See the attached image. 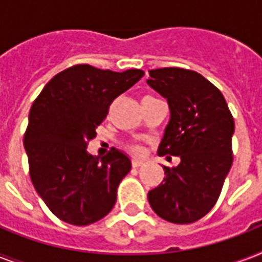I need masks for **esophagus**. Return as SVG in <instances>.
I'll list each match as a JSON object with an SVG mask.
<instances>
[{
    "label": "esophagus",
    "instance_id": "esophagus-1",
    "mask_svg": "<svg viewBox=\"0 0 262 262\" xmlns=\"http://www.w3.org/2000/svg\"><path fill=\"white\" fill-rule=\"evenodd\" d=\"M143 164H144V160H140V159H133V160H132V166H133V167H135V168L141 167Z\"/></svg>",
    "mask_w": 262,
    "mask_h": 262
}]
</instances>
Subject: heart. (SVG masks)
<instances>
[{
	"label": "heart",
	"mask_w": 262,
	"mask_h": 262,
	"mask_svg": "<svg viewBox=\"0 0 262 262\" xmlns=\"http://www.w3.org/2000/svg\"><path fill=\"white\" fill-rule=\"evenodd\" d=\"M129 149H130L133 154H136V155H140V154L143 152V147L139 145V144H132L130 147H129Z\"/></svg>",
	"instance_id": "heart-1"
}]
</instances>
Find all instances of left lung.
<instances>
[{
	"instance_id": "obj_1",
	"label": "left lung",
	"mask_w": 262,
	"mask_h": 262,
	"mask_svg": "<svg viewBox=\"0 0 262 262\" xmlns=\"http://www.w3.org/2000/svg\"><path fill=\"white\" fill-rule=\"evenodd\" d=\"M147 83L170 108L158 154L181 159L177 167L163 166L166 177L148 201L162 219L193 223L213 208L231 168L234 118L222 92L197 72L154 69Z\"/></svg>"
}]
</instances>
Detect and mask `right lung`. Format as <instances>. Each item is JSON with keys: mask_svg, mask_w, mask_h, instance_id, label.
Masks as SVG:
<instances>
[{"mask_svg": "<svg viewBox=\"0 0 262 262\" xmlns=\"http://www.w3.org/2000/svg\"><path fill=\"white\" fill-rule=\"evenodd\" d=\"M143 76L140 69L119 73L75 65L55 75L35 99L24 135L30 177L49 209L65 223L87 226L114 207L130 159L115 148L99 159L87 145L113 100Z\"/></svg>", "mask_w": 262, "mask_h": 262, "instance_id": "add662e5", "label": "right lung"}]
</instances>
